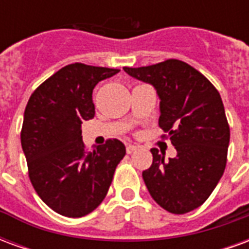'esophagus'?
<instances>
[{"label":"esophagus","instance_id":"esophagus-1","mask_svg":"<svg viewBox=\"0 0 249 249\" xmlns=\"http://www.w3.org/2000/svg\"><path fill=\"white\" fill-rule=\"evenodd\" d=\"M137 151V146L136 145H126V153H129V155H132V153H135V152Z\"/></svg>","mask_w":249,"mask_h":249}]
</instances>
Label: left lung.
<instances>
[{"label":"left lung","instance_id":"obj_1","mask_svg":"<svg viewBox=\"0 0 249 249\" xmlns=\"http://www.w3.org/2000/svg\"><path fill=\"white\" fill-rule=\"evenodd\" d=\"M124 71L155 87L160 97L159 125L178 151L165 160V152L151 149L153 162L142 172L148 191L171 213L198 208L227 164L230 125L217 89L195 68L173 58Z\"/></svg>","mask_w":249,"mask_h":249}]
</instances>
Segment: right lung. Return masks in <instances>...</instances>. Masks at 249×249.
<instances>
[{"instance_id":"obj_1","label":"right lung","mask_w":249,"mask_h":249,"mask_svg":"<svg viewBox=\"0 0 249 249\" xmlns=\"http://www.w3.org/2000/svg\"><path fill=\"white\" fill-rule=\"evenodd\" d=\"M119 69L85 64L61 68L32 93L25 108L21 145L32 185L57 213L82 217L101 204L125 145L110 139L88 152L82 121L94 117L92 93Z\"/></svg>"}]
</instances>
